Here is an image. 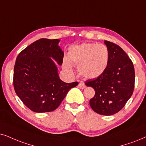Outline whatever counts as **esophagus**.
Instances as JSON below:
<instances>
[{"label":"esophagus","mask_w":146,"mask_h":146,"mask_svg":"<svg viewBox=\"0 0 146 146\" xmlns=\"http://www.w3.org/2000/svg\"><path fill=\"white\" fill-rule=\"evenodd\" d=\"M79 88H80V89H84L85 88H86V85L84 84V83L83 82H81L79 84Z\"/></svg>","instance_id":"1"}]
</instances>
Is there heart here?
Returning a JSON list of instances; mask_svg holds the SVG:
<instances>
[{"mask_svg":"<svg viewBox=\"0 0 146 146\" xmlns=\"http://www.w3.org/2000/svg\"><path fill=\"white\" fill-rule=\"evenodd\" d=\"M65 69H71V64L78 66L79 75L86 79L100 76L106 69L109 61V50L104 44L83 43L74 45L68 51Z\"/></svg>","mask_w":146,"mask_h":146,"instance_id":"b5f03b06","label":"heart"}]
</instances>
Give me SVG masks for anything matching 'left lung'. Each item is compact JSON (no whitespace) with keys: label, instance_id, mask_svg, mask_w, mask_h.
Returning a JSON list of instances; mask_svg holds the SVG:
<instances>
[{"label":"left lung","instance_id":"1","mask_svg":"<svg viewBox=\"0 0 146 146\" xmlns=\"http://www.w3.org/2000/svg\"><path fill=\"white\" fill-rule=\"evenodd\" d=\"M109 50V61L100 76L86 81V85L95 90L90 105L102 115H112L125 106L133 94L135 69L131 60L119 46L104 41Z\"/></svg>","mask_w":146,"mask_h":146}]
</instances>
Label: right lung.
<instances>
[{
    "mask_svg": "<svg viewBox=\"0 0 146 146\" xmlns=\"http://www.w3.org/2000/svg\"><path fill=\"white\" fill-rule=\"evenodd\" d=\"M60 40L41 38L33 42L16 58L13 86L24 104L36 112L56 109L68 92L78 82L67 84L59 79L58 69L50 57L59 65L64 52L58 46Z\"/></svg>",
    "mask_w": 146,
    "mask_h": 146,
    "instance_id": "1",
    "label": "right lung"
}]
</instances>
